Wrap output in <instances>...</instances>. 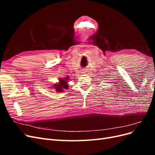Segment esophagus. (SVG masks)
<instances>
[{
	"label": "esophagus",
	"mask_w": 155,
	"mask_h": 155,
	"mask_svg": "<svg viewBox=\"0 0 155 155\" xmlns=\"http://www.w3.org/2000/svg\"><path fill=\"white\" fill-rule=\"evenodd\" d=\"M86 72H87V71H86L85 69H83V70H81V73H82V74H86Z\"/></svg>",
	"instance_id": "esophagus-1"
}]
</instances>
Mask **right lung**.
I'll return each mask as SVG.
<instances>
[{
  "label": "right lung",
  "mask_w": 155,
  "mask_h": 155,
  "mask_svg": "<svg viewBox=\"0 0 155 155\" xmlns=\"http://www.w3.org/2000/svg\"><path fill=\"white\" fill-rule=\"evenodd\" d=\"M68 79V78H66L65 79H59V83L55 84L53 86L55 89V91L59 92H63L64 89H67L68 87V85H67Z\"/></svg>",
  "instance_id": "add662e5"
}]
</instances>
